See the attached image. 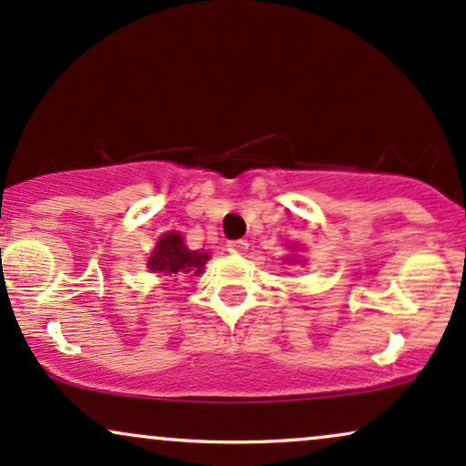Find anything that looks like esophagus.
I'll use <instances>...</instances> for the list:
<instances>
[{
    "label": "esophagus",
    "mask_w": 466,
    "mask_h": 466,
    "mask_svg": "<svg viewBox=\"0 0 466 466\" xmlns=\"http://www.w3.org/2000/svg\"><path fill=\"white\" fill-rule=\"evenodd\" d=\"M246 248H248V242H246V239H231V242H227V250H228V253L244 255Z\"/></svg>",
    "instance_id": "esophagus-1"
}]
</instances>
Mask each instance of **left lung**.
<instances>
[{
    "mask_svg": "<svg viewBox=\"0 0 466 466\" xmlns=\"http://www.w3.org/2000/svg\"><path fill=\"white\" fill-rule=\"evenodd\" d=\"M289 261H297V259H289Z\"/></svg>",
    "mask_w": 466,
    "mask_h": 466,
    "instance_id": "8db88e82",
    "label": "left lung"
}]
</instances>
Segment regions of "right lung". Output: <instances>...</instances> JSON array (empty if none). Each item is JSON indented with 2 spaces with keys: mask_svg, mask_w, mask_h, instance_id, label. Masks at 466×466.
I'll return each mask as SVG.
<instances>
[{
  "mask_svg": "<svg viewBox=\"0 0 466 466\" xmlns=\"http://www.w3.org/2000/svg\"><path fill=\"white\" fill-rule=\"evenodd\" d=\"M211 259L205 250H189L185 246L183 235L177 231H169L158 238V242L152 250L147 268L152 272H163L167 277H198L205 270V264Z\"/></svg>",
  "mask_w": 466,
  "mask_h": 466,
  "instance_id": "right-lung-1",
  "label": "right lung"
}]
</instances>
